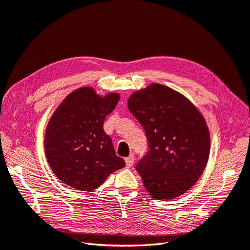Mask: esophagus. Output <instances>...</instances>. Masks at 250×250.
Returning a JSON list of instances; mask_svg holds the SVG:
<instances>
[{
	"instance_id": "obj_1",
	"label": "esophagus",
	"mask_w": 250,
	"mask_h": 250,
	"mask_svg": "<svg viewBox=\"0 0 250 250\" xmlns=\"http://www.w3.org/2000/svg\"><path fill=\"white\" fill-rule=\"evenodd\" d=\"M125 163H126V166H127L128 168L132 167V165H133V163H134V155L131 154V155H129L128 157H126V158H125Z\"/></svg>"
}]
</instances>
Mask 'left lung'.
I'll return each mask as SVG.
<instances>
[{
	"instance_id": "left-lung-1",
	"label": "left lung",
	"mask_w": 250,
	"mask_h": 250,
	"mask_svg": "<svg viewBox=\"0 0 250 250\" xmlns=\"http://www.w3.org/2000/svg\"><path fill=\"white\" fill-rule=\"evenodd\" d=\"M128 109L148 141V152L135 166L146 190L158 200L185 194L201 176L209 155V132L199 110L157 83L133 93Z\"/></svg>"
}]
</instances>
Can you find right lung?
Instances as JSON below:
<instances>
[{"label": "right lung", "instance_id": "1", "mask_svg": "<svg viewBox=\"0 0 250 250\" xmlns=\"http://www.w3.org/2000/svg\"><path fill=\"white\" fill-rule=\"evenodd\" d=\"M119 100V94L101 97L92 87H80L53 113L44 135V151L52 171L63 184L92 192L111 173L125 167L103 130L105 118Z\"/></svg>", "mask_w": 250, "mask_h": 250}]
</instances>
